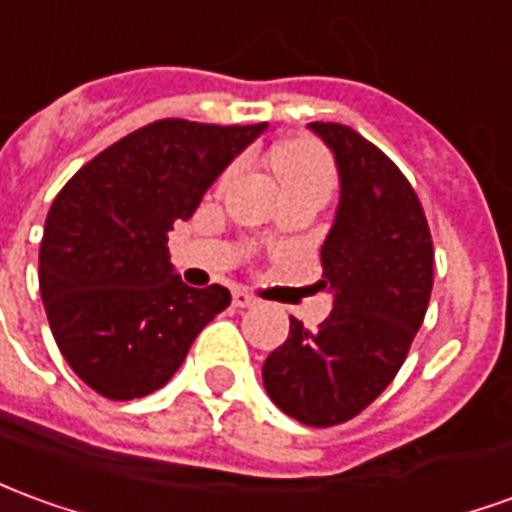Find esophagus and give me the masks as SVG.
I'll return each instance as SVG.
<instances>
[{"label": "esophagus", "instance_id": "esophagus-1", "mask_svg": "<svg viewBox=\"0 0 512 512\" xmlns=\"http://www.w3.org/2000/svg\"><path fill=\"white\" fill-rule=\"evenodd\" d=\"M257 305V299L246 291H232V307H252Z\"/></svg>", "mask_w": 512, "mask_h": 512}]
</instances>
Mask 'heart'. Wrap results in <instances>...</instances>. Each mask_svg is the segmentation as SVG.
<instances>
[{"label": "heart", "instance_id": "obj_1", "mask_svg": "<svg viewBox=\"0 0 512 512\" xmlns=\"http://www.w3.org/2000/svg\"><path fill=\"white\" fill-rule=\"evenodd\" d=\"M271 166H274V174H277L285 196L318 194L327 199L335 188V166H332L330 155L305 138L277 146L271 155Z\"/></svg>", "mask_w": 512, "mask_h": 512}]
</instances>
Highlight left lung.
<instances>
[{
	"mask_svg": "<svg viewBox=\"0 0 512 512\" xmlns=\"http://www.w3.org/2000/svg\"><path fill=\"white\" fill-rule=\"evenodd\" d=\"M330 146L341 202L321 246L332 313L318 330L291 318L288 341L263 363V385L307 427L355 418L380 396L424 321L432 238L416 191L374 144L346 124H307Z\"/></svg>",
	"mask_w": 512,
	"mask_h": 512,
	"instance_id": "1",
	"label": "left lung"
}]
</instances>
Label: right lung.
<instances>
[{"label":"right lung","mask_w":512,"mask_h":512,"mask_svg":"<svg viewBox=\"0 0 512 512\" xmlns=\"http://www.w3.org/2000/svg\"><path fill=\"white\" fill-rule=\"evenodd\" d=\"M268 124L163 119L85 163L46 216L38 282L60 355L88 388L127 402L163 388L230 291L188 288L169 232L188 221Z\"/></svg>","instance_id":"1"}]
</instances>
